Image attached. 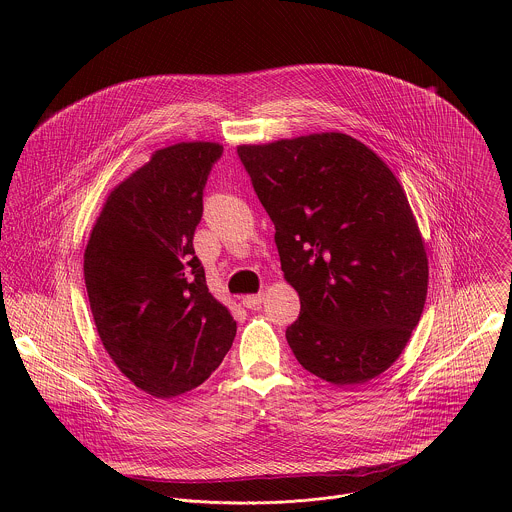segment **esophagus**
Here are the masks:
<instances>
[{"label":"esophagus","mask_w":512,"mask_h":512,"mask_svg":"<svg viewBox=\"0 0 512 512\" xmlns=\"http://www.w3.org/2000/svg\"><path fill=\"white\" fill-rule=\"evenodd\" d=\"M262 301H264V295H262V293H254V295H246V297L242 299V305H244L246 309H258V307L262 305Z\"/></svg>","instance_id":"esophagus-1"}]
</instances>
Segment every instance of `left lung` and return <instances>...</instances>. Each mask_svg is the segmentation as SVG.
Segmentation results:
<instances>
[{"mask_svg":"<svg viewBox=\"0 0 512 512\" xmlns=\"http://www.w3.org/2000/svg\"><path fill=\"white\" fill-rule=\"evenodd\" d=\"M238 157L299 295L286 329L297 363L337 386L378 376L404 351L428 293L424 242L398 179L337 132L240 146Z\"/></svg>","mask_w":512,"mask_h":512,"instance_id":"obj_1","label":"left lung"}]
</instances>
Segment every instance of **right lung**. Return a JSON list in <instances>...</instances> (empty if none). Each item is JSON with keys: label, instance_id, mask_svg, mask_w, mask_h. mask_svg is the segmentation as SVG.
I'll return each instance as SVG.
<instances>
[{"label": "right lung", "instance_id": "1", "mask_svg": "<svg viewBox=\"0 0 512 512\" xmlns=\"http://www.w3.org/2000/svg\"><path fill=\"white\" fill-rule=\"evenodd\" d=\"M220 155L211 142L155 151L110 193L86 244L84 282L102 345L155 398L203 384L236 335L193 248Z\"/></svg>", "mask_w": 512, "mask_h": 512}]
</instances>
